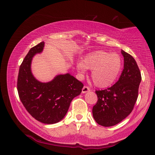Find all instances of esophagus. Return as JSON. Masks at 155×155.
I'll use <instances>...</instances> for the list:
<instances>
[{
	"mask_svg": "<svg viewBox=\"0 0 155 155\" xmlns=\"http://www.w3.org/2000/svg\"><path fill=\"white\" fill-rule=\"evenodd\" d=\"M88 91H90V88L89 87H87V86H84L82 89V93L85 94L88 92Z\"/></svg>",
	"mask_w": 155,
	"mask_h": 155,
	"instance_id": "obj_1",
	"label": "esophagus"
}]
</instances>
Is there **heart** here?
Instances as JSON below:
<instances>
[{
  "label": "heart",
  "mask_w": 155,
  "mask_h": 155,
  "mask_svg": "<svg viewBox=\"0 0 155 155\" xmlns=\"http://www.w3.org/2000/svg\"><path fill=\"white\" fill-rule=\"evenodd\" d=\"M122 61L117 54L103 50L91 52L84 56L83 61H78L76 68L78 73L85 74L87 69L91 70V77L98 87L111 86L119 77Z\"/></svg>",
  "instance_id": "1"
}]
</instances>
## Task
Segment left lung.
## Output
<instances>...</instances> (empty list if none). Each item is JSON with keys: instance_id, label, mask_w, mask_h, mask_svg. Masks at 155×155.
Returning a JSON list of instances; mask_svg holds the SVG:
<instances>
[{"instance_id": "obj_1", "label": "left lung", "mask_w": 155, "mask_h": 155, "mask_svg": "<svg viewBox=\"0 0 155 155\" xmlns=\"http://www.w3.org/2000/svg\"><path fill=\"white\" fill-rule=\"evenodd\" d=\"M124 69L119 80L111 87L96 91L98 102L93 107V117L98 124L112 127L125 119L133 109L138 97L141 73L135 59L122 50Z\"/></svg>"}]
</instances>
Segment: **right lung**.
Listing matches in <instances>:
<instances>
[{
  "instance_id": "add662e5",
  "label": "right lung",
  "mask_w": 155,
  "mask_h": 155,
  "mask_svg": "<svg viewBox=\"0 0 155 155\" xmlns=\"http://www.w3.org/2000/svg\"><path fill=\"white\" fill-rule=\"evenodd\" d=\"M44 47L42 41L28 51L20 67L17 88L21 102L34 118L52 124L65 117L70 103L81 93L83 85L70 73L57 75L46 83L36 79L31 71V63Z\"/></svg>"
}]
</instances>
